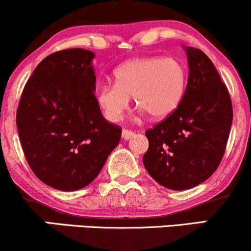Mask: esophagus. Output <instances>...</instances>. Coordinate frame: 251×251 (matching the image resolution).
Returning <instances> with one entry per match:
<instances>
[{"mask_svg": "<svg viewBox=\"0 0 251 251\" xmlns=\"http://www.w3.org/2000/svg\"><path fill=\"white\" fill-rule=\"evenodd\" d=\"M133 135H134V132L128 131V129H123V132H122V137H123V139H124V140H128V139H131V138L133 137Z\"/></svg>", "mask_w": 251, "mask_h": 251, "instance_id": "esophagus-1", "label": "esophagus"}]
</instances>
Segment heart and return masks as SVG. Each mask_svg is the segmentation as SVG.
<instances>
[{"instance_id":"b5f03b06","label":"heart","mask_w":251,"mask_h":251,"mask_svg":"<svg viewBox=\"0 0 251 251\" xmlns=\"http://www.w3.org/2000/svg\"><path fill=\"white\" fill-rule=\"evenodd\" d=\"M114 83H102L96 99L109 122H119L127 111L129 98L140 112L153 119L171 116L185 94L188 73L175 57H138L123 63L113 73Z\"/></svg>"}]
</instances>
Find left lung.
I'll return each instance as SVG.
<instances>
[{"mask_svg": "<svg viewBox=\"0 0 251 251\" xmlns=\"http://www.w3.org/2000/svg\"><path fill=\"white\" fill-rule=\"evenodd\" d=\"M189 79L180 105L145 132L143 163L153 179L171 190L205 181L220 165L232 124L229 92L215 65L201 50L185 47Z\"/></svg>", "mask_w": 251, "mask_h": 251, "instance_id": "1", "label": "left lung"}]
</instances>
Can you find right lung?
<instances>
[{
	"instance_id": "1",
	"label": "right lung",
	"mask_w": 251,
	"mask_h": 251,
	"mask_svg": "<svg viewBox=\"0 0 251 251\" xmlns=\"http://www.w3.org/2000/svg\"><path fill=\"white\" fill-rule=\"evenodd\" d=\"M93 51L72 48L37 65L20 100L16 125L30 169L61 191L96 179L122 138L98 105Z\"/></svg>"
}]
</instances>
